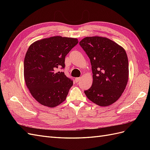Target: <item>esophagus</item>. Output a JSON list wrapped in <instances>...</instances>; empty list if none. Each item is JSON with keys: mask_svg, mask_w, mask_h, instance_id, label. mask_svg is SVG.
<instances>
[{"mask_svg": "<svg viewBox=\"0 0 150 150\" xmlns=\"http://www.w3.org/2000/svg\"><path fill=\"white\" fill-rule=\"evenodd\" d=\"M81 80V78H76V79H75V81L76 83H78L79 81H80Z\"/></svg>", "mask_w": 150, "mask_h": 150, "instance_id": "obj_1", "label": "esophagus"}]
</instances>
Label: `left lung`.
Segmentation results:
<instances>
[{"label":"left lung","mask_w":150,"mask_h":150,"mask_svg":"<svg viewBox=\"0 0 150 150\" xmlns=\"http://www.w3.org/2000/svg\"><path fill=\"white\" fill-rule=\"evenodd\" d=\"M89 57L93 71V84L84 91L89 100L107 106L118 99L128 81V59L125 50L106 38L86 37L79 42Z\"/></svg>","instance_id":"8db88e82"}]
</instances>
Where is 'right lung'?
<instances>
[{
	"label": "right lung",
	"instance_id": "right-lung-1",
	"mask_svg": "<svg viewBox=\"0 0 150 150\" xmlns=\"http://www.w3.org/2000/svg\"><path fill=\"white\" fill-rule=\"evenodd\" d=\"M78 43L76 38L54 36L29 46L24 61L25 82L42 105L54 108L65 101L73 81L57 69L65 67L66 56Z\"/></svg>",
	"mask_w": 150,
	"mask_h": 150
}]
</instances>
